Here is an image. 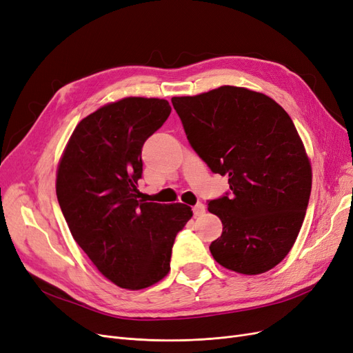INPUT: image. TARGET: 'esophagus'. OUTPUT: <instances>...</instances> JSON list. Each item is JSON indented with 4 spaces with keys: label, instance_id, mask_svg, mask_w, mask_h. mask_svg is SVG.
<instances>
[{
    "label": "esophagus",
    "instance_id": "34e87169",
    "mask_svg": "<svg viewBox=\"0 0 353 353\" xmlns=\"http://www.w3.org/2000/svg\"><path fill=\"white\" fill-rule=\"evenodd\" d=\"M204 212H205V208H204V204H201V203H197V204L192 208L194 216H201Z\"/></svg>",
    "mask_w": 353,
    "mask_h": 353
}]
</instances>
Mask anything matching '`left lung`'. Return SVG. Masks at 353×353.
<instances>
[{
    "mask_svg": "<svg viewBox=\"0 0 353 353\" xmlns=\"http://www.w3.org/2000/svg\"><path fill=\"white\" fill-rule=\"evenodd\" d=\"M185 136L229 191L209 200L223 230L213 259L242 274L281 263L295 244L311 194V165L285 109L269 96L222 86L172 98Z\"/></svg>",
    "mask_w": 353,
    "mask_h": 353,
    "instance_id": "1",
    "label": "left lung"
}]
</instances>
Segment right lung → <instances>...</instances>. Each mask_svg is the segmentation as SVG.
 I'll return each instance as SVG.
<instances>
[{"label": "right lung", "instance_id": "right-lung-1", "mask_svg": "<svg viewBox=\"0 0 353 353\" xmlns=\"http://www.w3.org/2000/svg\"><path fill=\"white\" fill-rule=\"evenodd\" d=\"M165 99L125 98L81 119L57 174V197L72 238L119 288L144 289L171 269L176 234L192 212L145 203L137 190L144 141L171 114Z\"/></svg>", "mask_w": 353, "mask_h": 353}]
</instances>
